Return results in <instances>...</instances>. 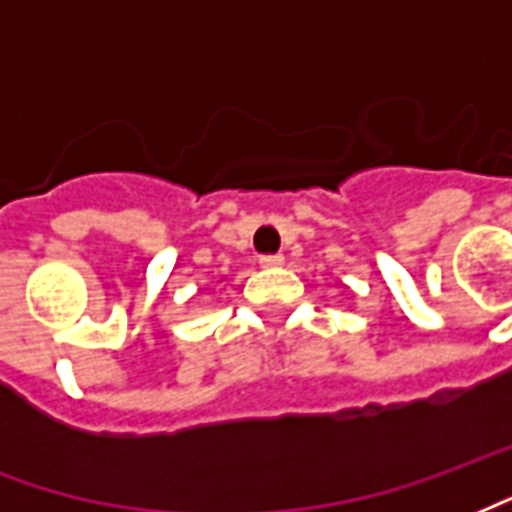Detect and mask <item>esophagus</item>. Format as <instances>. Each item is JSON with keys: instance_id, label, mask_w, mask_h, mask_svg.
Wrapping results in <instances>:
<instances>
[{"instance_id": "34e87169", "label": "esophagus", "mask_w": 512, "mask_h": 512, "mask_svg": "<svg viewBox=\"0 0 512 512\" xmlns=\"http://www.w3.org/2000/svg\"><path fill=\"white\" fill-rule=\"evenodd\" d=\"M285 263V257L282 255H263L260 257V266L263 268H279Z\"/></svg>"}]
</instances>
